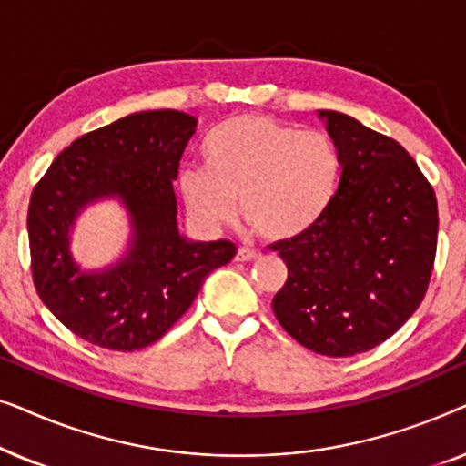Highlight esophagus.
Returning <instances> with one entry per match:
<instances>
[{
  "instance_id": "1",
  "label": "esophagus",
  "mask_w": 466,
  "mask_h": 466,
  "mask_svg": "<svg viewBox=\"0 0 466 466\" xmlns=\"http://www.w3.org/2000/svg\"><path fill=\"white\" fill-rule=\"evenodd\" d=\"M257 258H260V252L250 250V248H239L238 254H235V260H239V263H250V260Z\"/></svg>"
}]
</instances>
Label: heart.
Segmentation results:
<instances>
[{
  "instance_id": "heart-1",
  "label": "heart",
  "mask_w": 466,
  "mask_h": 466,
  "mask_svg": "<svg viewBox=\"0 0 466 466\" xmlns=\"http://www.w3.org/2000/svg\"><path fill=\"white\" fill-rule=\"evenodd\" d=\"M199 152L203 167H182L177 188L188 214L208 228L231 220L239 199L241 216L265 239L299 238L327 214L339 184V152L329 136L265 114L227 118Z\"/></svg>"
}]
</instances>
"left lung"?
Here are the masks:
<instances>
[{"mask_svg":"<svg viewBox=\"0 0 466 466\" xmlns=\"http://www.w3.org/2000/svg\"><path fill=\"white\" fill-rule=\"evenodd\" d=\"M341 161L320 222L273 244L289 267L273 297L286 333L322 356H354L392 337L422 303L437 252V197L392 137L318 110Z\"/></svg>","mask_w":466,"mask_h":466,"instance_id":"8db88e82","label":"left lung"}]
</instances>
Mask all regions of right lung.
Instances as JSON below:
<instances>
[{"label": "right lung", "instance_id": "add662e5", "mask_svg": "<svg viewBox=\"0 0 466 466\" xmlns=\"http://www.w3.org/2000/svg\"><path fill=\"white\" fill-rule=\"evenodd\" d=\"M195 127L177 110L129 114L76 139L35 184L27 214L35 290L85 341L118 352L150 346L238 252L227 239L193 241L177 228L174 180ZM104 198L126 208L127 250L104 270H82L68 250L75 220Z\"/></svg>", "mask_w": 466, "mask_h": 466}]
</instances>
